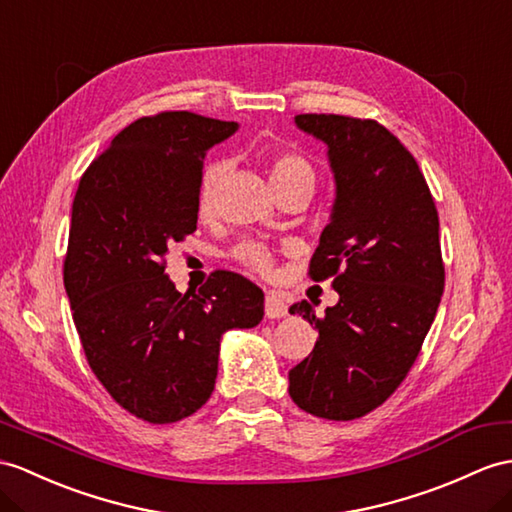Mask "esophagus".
Instances as JSON below:
<instances>
[{
    "label": "esophagus",
    "mask_w": 512,
    "mask_h": 512,
    "mask_svg": "<svg viewBox=\"0 0 512 512\" xmlns=\"http://www.w3.org/2000/svg\"><path fill=\"white\" fill-rule=\"evenodd\" d=\"M289 313V308H286L284 299L278 293H267L265 297V315L269 319H280Z\"/></svg>",
    "instance_id": "1"
}]
</instances>
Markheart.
Listing matches in <instances>:
<instances>
[{
	"mask_svg": "<svg viewBox=\"0 0 512 512\" xmlns=\"http://www.w3.org/2000/svg\"><path fill=\"white\" fill-rule=\"evenodd\" d=\"M265 160L269 169V180L276 193L284 189H308L313 193L315 169L302 154L293 152V149H273ZM226 169L228 167L223 160H210L204 167L197 186L199 215H208L210 210H213L215 195L223 176H226ZM236 258H239L247 269L260 273V276H269L273 271V256L263 245H245L236 252Z\"/></svg>",
	"mask_w": 512,
	"mask_h": 512,
	"instance_id": "b5f03b06",
	"label": "heart"
}]
</instances>
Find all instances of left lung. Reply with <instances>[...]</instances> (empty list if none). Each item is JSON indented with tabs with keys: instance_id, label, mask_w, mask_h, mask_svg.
<instances>
[{
	"instance_id": "left-lung-1",
	"label": "left lung",
	"mask_w": 512,
	"mask_h": 512,
	"mask_svg": "<svg viewBox=\"0 0 512 512\" xmlns=\"http://www.w3.org/2000/svg\"><path fill=\"white\" fill-rule=\"evenodd\" d=\"M295 123L328 145L336 199L308 276L332 278L339 304L323 317L306 299L289 308L319 332L289 371V395L310 415L352 421L395 393L432 326L445 286L439 213L417 160L378 121Z\"/></svg>"
}]
</instances>
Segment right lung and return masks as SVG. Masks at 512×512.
<instances>
[{"label":"right lung","instance_id":"1","mask_svg":"<svg viewBox=\"0 0 512 512\" xmlns=\"http://www.w3.org/2000/svg\"><path fill=\"white\" fill-rule=\"evenodd\" d=\"M239 123L167 110L112 139L80 178L62 267L89 367L121 408L149 423L197 413L213 395L221 334L254 328L265 295L232 271L176 291L167 252L197 230L206 152Z\"/></svg>","mask_w":512,"mask_h":512}]
</instances>
